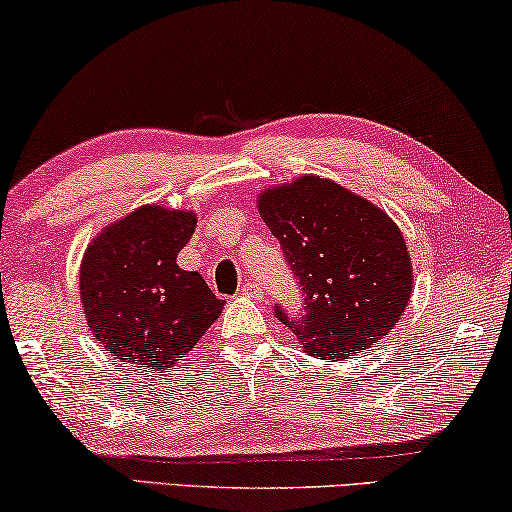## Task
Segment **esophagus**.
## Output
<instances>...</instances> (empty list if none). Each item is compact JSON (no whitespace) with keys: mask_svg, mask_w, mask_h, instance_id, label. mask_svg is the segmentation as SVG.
Wrapping results in <instances>:
<instances>
[{"mask_svg":"<svg viewBox=\"0 0 512 512\" xmlns=\"http://www.w3.org/2000/svg\"><path fill=\"white\" fill-rule=\"evenodd\" d=\"M239 294L241 296H250V299H259V296H262V289H259V285L257 282H243L241 285V289H239Z\"/></svg>","mask_w":512,"mask_h":512,"instance_id":"1","label":"esophagus"}]
</instances>
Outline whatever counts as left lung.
<instances>
[{"mask_svg":"<svg viewBox=\"0 0 512 512\" xmlns=\"http://www.w3.org/2000/svg\"><path fill=\"white\" fill-rule=\"evenodd\" d=\"M259 216L299 278L303 315L278 319L324 361L370 349L398 324L414 269L400 227L386 211L340 183L299 177L257 195Z\"/></svg>","mask_w":512,"mask_h":512,"instance_id":"1","label":"left lung"}]
</instances>
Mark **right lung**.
<instances>
[{
  "mask_svg": "<svg viewBox=\"0 0 512 512\" xmlns=\"http://www.w3.org/2000/svg\"><path fill=\"white\" fill-rule=\"evenodd\" d=\"M197 227L195 211L144 204L89 243L80 299L89 331L121 363L160 372L179 363L223 312L197 271L177 255Z\"/></svg>",
  "mask_w": 512,
  "mask_h": 512,
  "instance_id": "right-lung-1",
  "label": "right lung"
}]
</instances>
